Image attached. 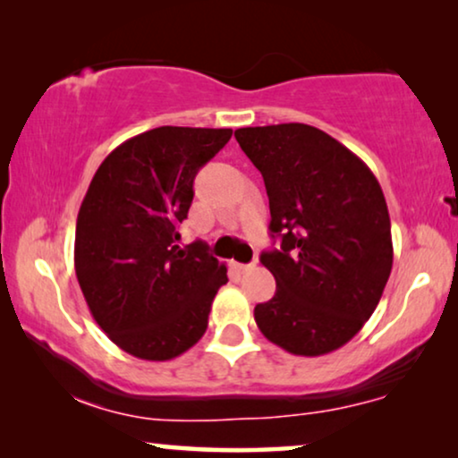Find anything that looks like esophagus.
<instances>
[{
    "instance_id": "1",
    "label": "esophagus",
    "mask_w": 458,
    "mask_h": 458,
    "mask_svg": "<svg viewBox=\"0 0 458 458\" xmlns=\"http://www.w3.org/2000/svg\"><path fill=\"white\" fill-rule=\"evenodd\" d=\"M256 267V262H250V265H242V262H235V268L237 271H250V268H254Z\"/></svg>"
}]
</instances>
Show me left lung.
<instances>
[{
  "instance_id": "8db88e82",
  "label": "left lung",
  "mask_w": 458,
  "mask_h": 458,
  "mask_svg": "<svg viewBox=\"0 0 458 458\" xmlns=\"http://www.w3.org/2000/svg\"><path fill=\"white\" fill-rule=\"evenodd\" d=\"M235 140L265 179L271 233L281 237V250L260 256L277 292L256 304V325L290 354L334 352L369 321L392 271L379 181L310 124L237 129Z\"/></svg>"
}]
</instances>
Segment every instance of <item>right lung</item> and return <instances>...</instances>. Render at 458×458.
Wrapping results in <instances>:
<instances>
[{"mask_svg": "<svg viewBox=\"0 0 458 458\" xmlns=\"http://www.w3.org/2000/svg\"><path fill=\"white\" fill-rule=\"evenodd\" d=\"M231 129L158 127L112 149L77 216L74 271L93 318L124 352L171 360L198 344L227 267L179 223L193 179L231 140Z\"/></svg>", "mask_w": 458, "mask_h": 458, "instance_id": "right-lung-1", "label": "right lung"}]
</instances>
